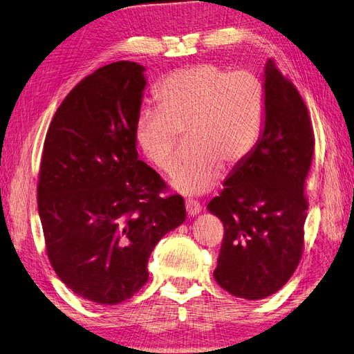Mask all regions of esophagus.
Listing matches in <instances>:
<instances>
[{
	"instance_id": "obj_1",
	"label": "esophagus",
	"mask_w": 354,
	"mask_h": 354,
	"mask_svg": "<svg viewBox=\"0 0 354 354\" xmlns=\"http://www.w3.org/2000/svg\"><path fill=\"white\" fill-rule=\"evenodd\" d=\"M185 209H187V214H188V215L194 216V215H198V214H201V211H202V206H201V203H198L197 201H193V198H187V202H185Z\"/></svg>"
}]
</instances>
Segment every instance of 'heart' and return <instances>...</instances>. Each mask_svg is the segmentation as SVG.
Returning a JSON list of instances; mask_svg holds the SVG:
<instances>
[{"mask_svg": "<svg viewBox=\"0 0 354 354\" xmlns=\"http://www.w3.org/2000/svg\"><path fill=\"white\" fill-rule=\"evenodd\" d=\"M156 98L157 107H145L136 121V139L153 166L169 171L187 134L189 152L171 178L180 193L209 192L223 166H239L260 139L266 93L250 70L197 62L161 79Z\"/></svg>", "mask_w": 354, "mask_h": 354, "instance_id": "obj_1", "label": "heart"}]
</instances>
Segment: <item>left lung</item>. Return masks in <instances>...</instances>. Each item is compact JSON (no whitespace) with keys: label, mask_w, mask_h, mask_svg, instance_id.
<instances>
[{"label":"left lung","mask_w":354,"mask_h":354,"mask_svg":"<svg viewBox=\"0 0 354 354\" xmlns=\"http://www.w3.org/2000/svg\"><path fill=\"white\" fill-rule=\"evenodd\" d=\"M265 127L256 148L207 203L224 225L214 278L248 301L277 293L302 257L304 187L314 153L308 109L272 59L265 67Z\"/></svg>","instance_id":"left-lung-1"}]
</instances>
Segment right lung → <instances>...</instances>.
<instances>
[{"instance_id":"1","label":"right lung","mask_w":354,"mask_h":354,"mask_svg":"<svg viewBox=\"0 0 354 354\" xmlns=\"http://www.w3.org/2000/svg\"><path fill=\"white\" fill-rule=\"evenodd\" d=\"M145 68L118 61L70 91L41 153L37 205L53 270L100 305L134 296L148 281L158 241L185 221L179 194L138 158Z\"/></svg>"}]
</instances>
